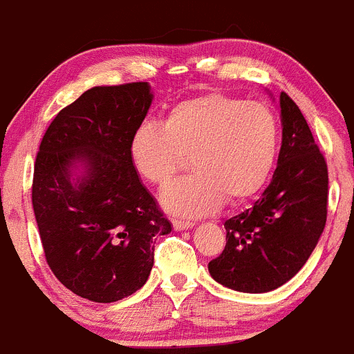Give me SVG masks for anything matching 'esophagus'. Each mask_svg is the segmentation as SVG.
<instances>
[{"label": "esophagus", "instance_id": "1", "mask_svg": "<svg viewBox=\"0 0 354 354\" xmlns=\"http://www.w3.org/2000/svg\"><path fill=\"white\" fill-rule=\"evenodd\" d=\"M171 225H174V228L177 230V232H183V230L193 228L194 223L193 221H184V219H174V221H171Z\"/></svg>", "mask_w": 354, "mask_h": 354}]
</instances>
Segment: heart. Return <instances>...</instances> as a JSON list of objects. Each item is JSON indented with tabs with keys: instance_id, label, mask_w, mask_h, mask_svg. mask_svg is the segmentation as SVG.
Here are the masks:
<instances>
[{
	"instance_id": "obj_1",
	"label": "heart",
	"mask_w": 354,
	"mask_h": 354,
	"mask_svg": "<svg viewBox=\"0 0 354 354\" xmlns=\"http://www.w3.org/2000/svg\"><path fill=\"white\" fill-rule=\"evenodd\" d=\"M279 151V121L263 103L212 93L184 100L163 124L145 121L129 140V160L142 179L163 187L186 167L193 175L171 184L163 207L200 217L225 203L239 205L263 189Z\"/></svg>"
}]
</instances>
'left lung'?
<instances>
[{"label": "left lung", "mask_w": 354, "mask_h": 354, "mask_svg": "<svg viewBox=\"0 0 354 354\" xmlns=\"http://www.w3.org/2000/svg\"><path fill=\"white\" fill-rule=\"evenodd\" d=\"M283 144L270 184L251 209L225 223L226 245L209 263L214 281L242 293L288 283L313 254L326 223L328 168L297 103L279 96Z\"/></svg>", "instance_id": "left-lung-1"}]
</instances>
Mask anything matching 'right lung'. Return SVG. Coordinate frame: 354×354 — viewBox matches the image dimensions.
<instances>
[{"instance_id": "right-lung-1", "label": "right lung", "mask_w": 354, "mask_h": 354, "mask_svg": "<svg viewBox=\"0 0 354 354\" xmlns=\"http://www.w3.org/2000/svg\"><path fill=\"white\" fill-rule=\"evenodd\" d=\"M152 98L147 82L87 89L54 118L37 154L31 196L45 259L91 302L140 290L154 239L171 232L129 160Z\"/></svg>"}]
</instances>
